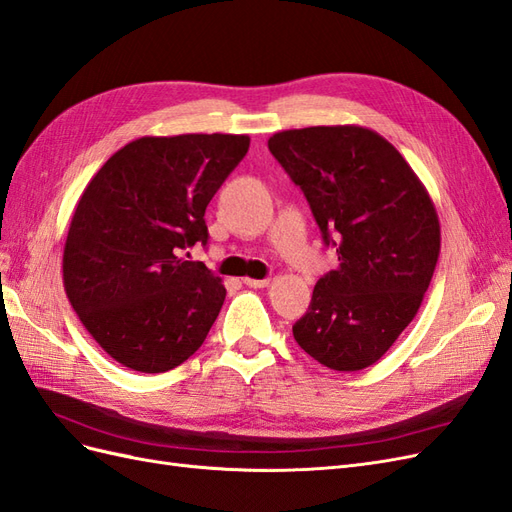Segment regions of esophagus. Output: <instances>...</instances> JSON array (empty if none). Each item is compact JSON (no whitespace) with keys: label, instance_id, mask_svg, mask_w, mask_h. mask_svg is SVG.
<instances>
[{"label":"esophagus","instance_id":"34e87169","mask_svg":"<svg viewBox=\"0 0 512 512\" xmlns=\"http://www.w3.org/2000/svg\"><path fill=\"white\" fill-rule=\"evenodd\" d=\"M269 277H265V280H254V277H245L243 284L250 286V288H267L269 286Z\"/></svg>","mask_w":512,"mask_h":512}]
</instances>
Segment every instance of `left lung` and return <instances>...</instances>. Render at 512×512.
<instances>
[{
  "mask_svg": "<svg viewBox=\"0 0 512 512\" xmlns=\"http://www.w3.org/2000/svg\"><path fill=\"white\" fill-rule=\"evenodd\" d=\"M303 190L339 267L320 277L297 344L335 371L374 365L414 320L440 256V222L425 185L378 132L314 126L269 138Z\"/></svg>",
  "mask_w": 512,
  "mask_h": 512,
  "instance_id": "obj_1",
  "label": "left lung"
}]
</instances>
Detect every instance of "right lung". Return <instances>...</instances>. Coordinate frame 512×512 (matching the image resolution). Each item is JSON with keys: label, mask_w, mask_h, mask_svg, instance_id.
<instances>
[{"label": "right lung", "mask_w": 512, "mask_h": 512, "mask_svg": "<svg viewBox=\"0 0 512 512\" xmlns=\"http://www.w3.org/2000/svg\"><path fill=\"white\" fill-rule=\"evenodd\" d=\"M250 149L245 134L143 136L87 183L64 247V288L100 348L162 374L203 346L226 288L181 252L207 243L205 211Z\"/></svg>", "instance_id": "1"}]
</instances>
